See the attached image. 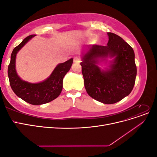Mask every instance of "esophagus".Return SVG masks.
Wrapping results in <instances>:
<instances>
[{
	"label": "esophagus",
	"mask_w": 157,
	"mask_h": 157,
	"mask_svg": "<svg viewBox=\"0 0 157 157\" xmlns=\"http://www.w3.org/2000/svg\"><path fill=\"white\" fill-rule=\"evenodd\" d=\"M73 61L75 63H80L81 61V59L78 56H75L73 58Z\"/></svg>",
	"instance_id": "34e87169"
}]
</instances>
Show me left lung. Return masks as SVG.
Masks as SVG:
<instances>
[{
    "label": "left lung",
    "instance_id": "8db88e82",
    "mask_svg": "<svg viewBox=\"0 0 157 157\" xmlns=\"http://www.w3.org/2000/svg\"><path fill=\"white\" fill-rule=\"evenodd\" d=\"M107 45H92L82 57V73L88 94L105 104H113L128 96L134 88L137 75L135 54L121 36L107 33ZM114 57L109 69L101 70L99 61Z\"/></svg>",
    "mask_w": 157,
    "mask_h": 157
}]
</instances>
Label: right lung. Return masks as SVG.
Returning <instances> with one entry per match:
<instances>
[{
  "label": "right lung",
  "instance_id": "1",
  "mask_svg": "<svg viewBox=\"0 0 157 157\" xmlns=\"http://www.w3.org/2000/svg\"><path fill=\"white\" fill-rule=\"evenodd\" d=\"M35 35L27 36L12 51L8 67V75L10 86L17 96L34 105L48 103L58 98L63 88V79L73 64V58L56 66L50 77L39 83H30L21 80L16 70L17 53Z\"/></svg>",
  "mask_w": 157,
  "mask_h": 157
}]
</instances>
